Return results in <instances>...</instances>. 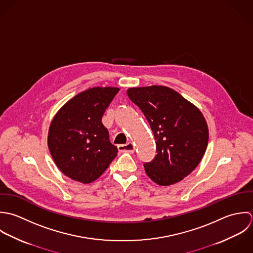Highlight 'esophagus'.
<instances>
[{"mask_svg": "<svg viewBox=\"0 0 253 253\" xmlns=\"http://www.w3.org/2000/svg\"><path fill=\"white\" fill-rule=\"evenodd\" d=\"M118 151L121 152L133 153L135 151V148H134V145L132 143H128L126 145H119L118 146Z\"/></svg>", "mask_w": 253, "mask_h": 253, "instance_id": "esophagus-1", "label": "esophagus"}]
</instances>
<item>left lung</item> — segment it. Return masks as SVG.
<instances>
[{
    "mask_svg": "<svg viewBox=\"0 0 253 253\" xmlns=\"http://www.w3.org/2000/svg\"><path fill=\"white\" fill-rule=\"evenodd\" d=\"M127 95L143 111L156 141V155L144 163L147 175L160 186L180 182L199 165L207 148L202 112L164 86L131 88Z\"/></svg>",
    "mask_w": 253,
    "mask_h": 253,
    "instance_id": "obj_1",
    "label": "left lung"
}]
</instances>
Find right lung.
<instances>
[{"mask_svg":"<svg viewBox=\"0 0 253 253\" xmlns=\"http://www.w3.org/2000/svg\"><path fill=\"white\" fill-rule=\"evenodd\" d=\"M119 92L95 87L67 101L51 121L48 146L59 170L70 179L89 184L97 180L117 155L101 118Z\"/></svg>","mask_w":253,"mask_h":253,"instance_id":"right-lung-1","label":"right lung"}]
</instances>
